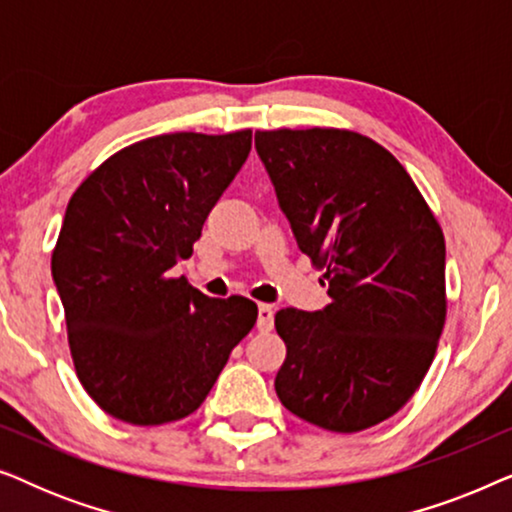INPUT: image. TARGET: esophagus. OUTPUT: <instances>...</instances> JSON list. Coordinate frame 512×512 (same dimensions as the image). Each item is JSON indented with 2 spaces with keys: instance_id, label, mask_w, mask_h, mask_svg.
<instances>
[{
  "instance_id": "obj_1",
  "label": "esophagus",
  "mask_w": 512,
  "mask_h": 512,
  "mask_svg": "<svg viewBox=\"0 0 512 512\" xmlns=\"http://www.w3.org/2000/svg\"><path fill=\"white\" fill-rule=\"evenodd\" d=\"M272 326H275V312H272L270 305L261 303L258 305V321H256V328L261 333H268L272 331Z\"/></svg>"
}]
</instances>
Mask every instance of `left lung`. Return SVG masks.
<instances>
[{
  "instance_id": "left-lung-1",
  "label": "left lung",
  "mask_w": 512,
  "mask_h": 512,
  "mask_svg": "<svg viewBox=\"0 0 512 512\" xmlns=\"http://www.w3.org/2000/svg\"><path fill=\"white\" fill-rule=\"evenodd\" d=\"M256 151L331 296L324 310L275 314L286 345L279 401L326 431L380 424L410 401L436 354L443 230L405 167L359 132H256Z\"/></svg>"
}]
</instances>
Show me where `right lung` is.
I'll list each match as a JSON object with an SVG mask.
<instances>
[{
	"label": "right lung",
	"instance_id": "add662e5",
	"mask_svg": "<svg viewBox=\"0 0 512 512\" xmlns=\"http://www.w3.org/2000/svg\"><path fill=\"white\" fill-rule=\"evenodd\" d=\"M249 151L251 130L149 137L69 200L51 272L76 375L107 415L135 426L188 417L254 328V300L170 277Z\"/></svg>",
	"mask_w": 512,
	"mask_h": 512
}]
</instances>
